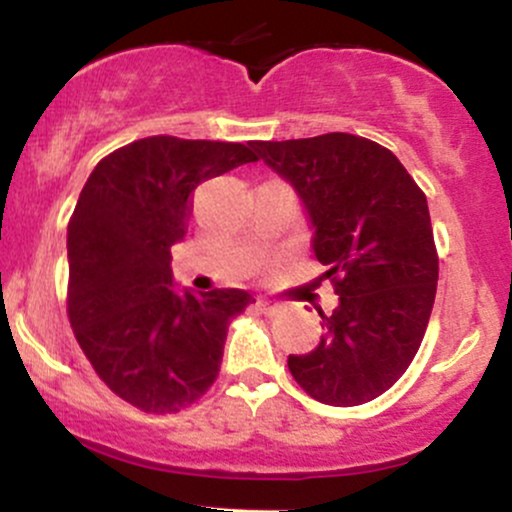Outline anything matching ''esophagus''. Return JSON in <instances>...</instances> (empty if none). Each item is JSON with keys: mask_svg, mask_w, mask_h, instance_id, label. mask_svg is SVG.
Wrapping results in <instances>:
<instances>
[{"mask_svg": "<svg viewBox=\"0 0 512 512\" xmlns=\"http://www.w3.org/2000/svg\"><path fill=\"white\" fill-rule=\"evenodd\" d=\"M257 305H260V310H262L264 315H274L276 310H279V303L272 301V298H260V301H257Z\"/></svg>", "mask_w": 512, "mask_h": 512, "instance_id": "34e87169", "label": "esophagus"}]
</instances>
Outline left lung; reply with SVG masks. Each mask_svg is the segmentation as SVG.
Segmentation results:
<instances>
[{
	"label": "left lung",
	"instance_id": "8db88e82",
	"mask_svg": "<svg viewBox=\"0 0 512 512\" xmlns=\"http://www.w3.org/2000/svg\"><path fill=\"white\" fill-rule=\"evenodd\" d=\"M301 197L315 257L339 296L317 310L325 337L289 370L310 397L356 407L402 378L424 339L438 284L426 195L385 146L346 132L252 142Z\"/></svg>",
	"mask_w": 512,
	"mask_h": 512
}]
</instances>
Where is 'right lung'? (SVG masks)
I'll return each instance as SVG.
<instances>
[{
    "label": "right lung",
    "mask_w": 512,
    "mask_h": 512,
    "mask_svg": "<svg viewBox=\"0 0 512 512\" xmlns=\"http://www.w3.org/2000/svg\"><path fill=\"white\" fill-rule=\"evenodd\" d=\"M257 161L250 146L158 134L105 156L67 226V313L98 378L146 414H173L216 380L243 289H173L170 248L199 182Z\"/></svg>",
    "instance_id": "right-lung-1"
}]
</instances>
